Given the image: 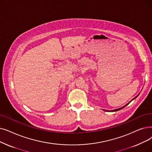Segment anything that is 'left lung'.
<instances>
[{"instance_id":"8db88e82","label":"left lung","mask_w":152,"mask_h":152,"mask_svg":"<svg viewBox=\"0 0 152 152\" xmlns=\"http://www.w3.org/2000/svg\"><path fill=\"white\" fill-rule=\"evenodd\" d=\"M138 96V95H137V96H136L135 97H134V98L133 99H132V101H133L134 99H135V98H136V97H137ZM131 101H130V102H131ZM130 102H129V103H130ZM129 104H126V105H124V107H121V108H119V109H115V110H111V111H112V112H114V111L115 112V111H117V110H121V109H123L124 107H125V106H126V105H128ZM106 111H107V110H106Z\"/></svg>"}]
</instances>
